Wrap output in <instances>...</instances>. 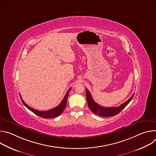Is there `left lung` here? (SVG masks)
Instances as JSON below:
<instances>
[{
    "instance_id": "left-lung-1",
    "label": "left lung",
    "mask_w": 156,
    "mask_h": 156,
    "mask_svg": "<svg viewBox=\"0 0 156 156\" xmlns=\"http://www.w3.org/2000/svg\"><path fill=\"white\" fill-rule=\"evenodd\" d=\"M86 94L87 105L93 113L102 117H112L118 114L121 112L132 100L133 96L135 95V93L131 96V97L128 101L121 104L120 106L112 107H104L94 102L90 92L87 89H86Z\"/></svg>"
}]
</instances>
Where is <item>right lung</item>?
<instances>
[{"mask_svg": "<svg viewBox=\"0 0 156 156\" xmlns=\"http://www.w3.org/2000/svg\"><path fill=\"white\" fill-rule=\"evenodd\" d=\"M70 90H71V88H70L69 90L66 92L64 98L63 99V100L62 101V102L60 103V104L58 105H57V107H55L51 110H46V111H39L36 109L30 107L24 102V101L23 99H22L20 94V96L22 102H23V104L25 105V106L26 107H27L34 114H35L36 115L39 116L42 118H44V119H52V118H55L56 117L59 116L63 112V110L65 109V108L66 105V102H67V99H68V97L69 95V92L70 91Z\"/></svg>", "mask_w": 156, "mask_h": 156, "instance_id": "obj_1", "label": "right lung"}]
</instances>
